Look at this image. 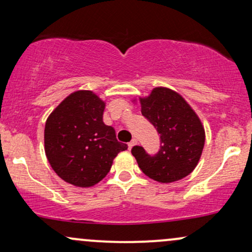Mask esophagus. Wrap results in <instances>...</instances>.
<instances>
[{
	"mask_svg": "<svg viewBox=\"0 0 252 252\" xmlns=\"http://www.w3.org/2000/svg\"><path fill=\"white\" fill-rule=\"evenodd\" d=\"M136 143H137V140H136V138H132V140L130 141V142L128 143V148H129V149H131L132 147H134Z\"/></svg>",
	"mask_w": 252,
	"mask_h": 252,
	"instance_id": "1",
	"label": "esophagus"
}]
</instances>
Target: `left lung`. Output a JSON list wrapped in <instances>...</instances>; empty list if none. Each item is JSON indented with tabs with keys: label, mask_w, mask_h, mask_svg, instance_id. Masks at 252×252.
Segmentation results:
<instances>
[{
	"label": "left lung",
	"mask_w": 252,
	"mask_h": 252,
	"mask_svg": "<svg viewBox=\"0 0 252 252\" xmlns=\"http://www.w3.org/2000/svg\"><path fill=\"white\" fill-rule=\"evenodd\" d=\"M140 103L142 115L160 134V149L150 155L143 147H132L138 167L162 184L184 179L195 168L204 149L200 120L180 94L167 88H155Z\"/></svg>",
	"instance_id": "8db88e82"
}]
</instances>
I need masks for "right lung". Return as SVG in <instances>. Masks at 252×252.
<instances>
[{
  "label": "right lung",
  "mask_w": 252,
  "mask_h": 252,
  "mask_svg": "<svg viewBox=\"0 0 252 252\" xmlns=\"http://www.w3.org/2000/svg\"><path fill=\"white\" fill-rule=\"evenodd\" d=\"M105 103L88 90L66 97L46 121L45 153L54 172L78 187L105 178L112 161L128 148L103 122Z\"/></svg>",
  "instance_id": "1"
}]
</instances>
